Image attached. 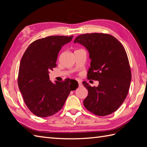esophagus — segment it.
<instances>
[{
	"label": "esophagus",
	"mask_w": 147,
	"mask_h": 147,
	"mask_svg": "<svg viewBox=\"0 0 147 147\" xmlns=\"http://www.w3.org/2000/svg\"><path fill=\"white\" fill-rule=\"evenodd\" d=\"M77 82H78V86H81L82 85V83L81 81L80 80H77Z\"/></svg>",
	"instance_id": "obj_1"
}]
</instances>
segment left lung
Listing matches in <instances>:
<instances>
[{"label":"left lung","instance_id":"obj_1","mask_svg":"<svg viewBox=\"0 0 147 147\" xmlns=\"http://www.w3.org/2000/svg\"><path fill=\"white\" fill-rule=\"evenodd\" d=\"M74 43L82 44L90 53L91 61L88 79L99 83L97 87H92L83 82L88 91L84 106L97 116L115 112L125 100L131 81L125 49L116 38L108 34H83L75 38Z\"/></svg>","mask_w":147,"mask_h":147}]
</instances>
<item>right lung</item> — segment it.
Returning <instances> with one entry per match:
<instances>
[{
	"instance_id": "obj_1",
	"label": "right lung",
	"mask_w": 147,
	"mask_h": 147,
	"mask_svg": "<svg viewBox=\"0 0 147 147\" xmlns=\"http://www.w3.org/2000/svg\"><path fill=\"white\" fill-rule=\"evenodd\" d=\"M71 36L52 35L31 43L22 57L18 84L23 100L29 110L38 117H48L58 112L64 106L70 92L76 90L78 83L65 78L52 83L49 71L57 64V56Z\"/></svg>"
}]
</instances>
